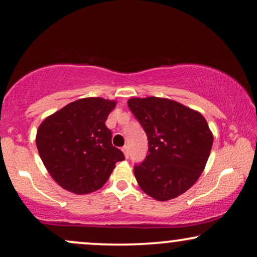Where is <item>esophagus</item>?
Listing matches in <instances>:
<instances>
[{
	"label": "esophagus",
	"instance_id": "esophagus-1",
	"mask_svg": "<svg viewBox=\"0 0 257 257\" xmlns=\"http://www.w3.org/2000/svg\"><path fill=\"white\" fill-rule=\"evenodd\" d=\"M122 152H124V156H125V158L126 159H127L128 158V156H130V153H128V146L127 145H125V146H122Z\"/></svg>",
	"mask_w": 257,
	"mask_h": 257
}]
</instances>
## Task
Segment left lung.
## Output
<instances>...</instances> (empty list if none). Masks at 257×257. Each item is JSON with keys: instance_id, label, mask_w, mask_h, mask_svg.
Returning <instances> with one entry per match:
<instances>
[{"instance_id": "obj_1", "label": "left lung", "mask_w": 257, "mask_h": 257, "mask_svg": "<svg viewBox=\"0 0 257 257\" xmlns=\"http://www.w3.org/2000/svg\"><path fill=\"white\" fill-rule=\"evenodd\" d=\"M130 110L149 140L145 159L135 165L140 188L159 201L179 196L201 175L213 135L199 112L166 98H132Z\"/></svg>"}]
</instances>
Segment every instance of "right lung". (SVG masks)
Returning a JSON list of instances; mask_svg holds the SVG:
<instances>
[{
  "instance_id": "right-lung-1",
  "label": "right lung",
  "mask_w": 257,
  "mask_h": 257,
  "mask_svg": "<svg viewBox=\"0 0 257 257\" xmlns=\"http://www.w3.org/2000/svg\"><path fill=\"white\" fill-rule=\"evenodd\" d=\"M115 101L91 97L72 101L45 118L36 145L44 166L66 191L86 194L107 181L124 153L112 145L105 121Z\"/></svg>"
}]
</instances>
